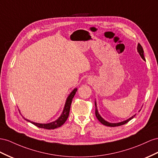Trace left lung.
I'll list each match as a JSON object with an SVG mask.
<instances>
[{"instance_id":"8db88e82","label":"left lung","mask_w":158,"mask_h":158,"mask_svg":"<svg viewBox=\"0 0 158 158\" xmlns=\"http://www.w3.org/2000/svg\"><path fill=\"white\" fill-rule=\"evenodd\" d=\"M137 50H138V52L139 53V54L140 55V56L142 57V58L143 60H145V58H144V55H143V48L142 46L140 45V44L138 43V47H137ZM95 106H96V112H95V114H96V116L98 120L102 124H104V126H110V127H115V126H122V125H123L125 124V123L128 122L130 120H131L132 118H134V117L135 116V114L133 116H131V118H128L127 120H124L123 122H118V123H110V122H108L107 121H106L104 118H102V117L100 116V114L98 113V110L97 109V105H96V102L95 100ZM140 111V110H139Z\"/></svg>"}]
</instances>
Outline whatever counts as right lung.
<instances>
[{"mask_svg":"<svg viewBox=\"0 0 158 158\" xmlns=\"http://www.w3.org/2000/svg\"><path fill=\"white\" fill-rule=\"evenodd\" d=\"M76 92H77V88H76L71 92L69 96H68L65 105H64V110H63V112H62V114L60 115V116L56 120H55L52 122H50V123H36V122H32L31 120H28V119H26L24 117L23 118L27 122H29L33 123L34 125H35L36 126H37L38 127H40V128H44V129H46V130H51V129L53 130L55 128H57V127H60L61 126H62L64 124V123H65L68 118H69L72 101V99H73V98H74Z\"/></svg>","mask_w":158,"mask_h":158,"instance_id":"add662e5","label":"right lung"}]
</instances>
